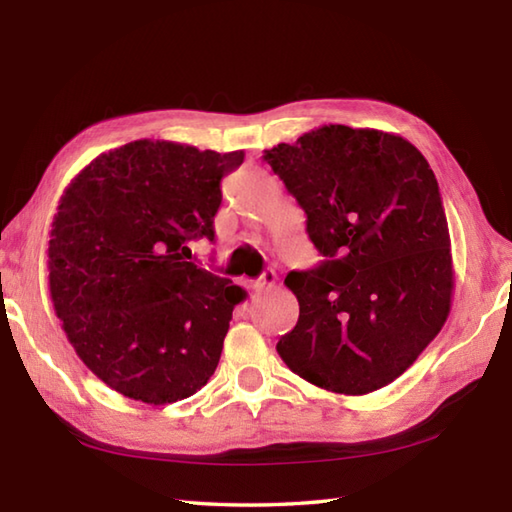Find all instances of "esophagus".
Returning <instances> with one entry per match:
<instances>
[{
  "instance_id": "1",
  "label": "esophagus",
  "mask_w": 512,
  "mask_h": 512,
  "mask_svg": "<svg viewBox=\"0 0 512 512\" xmlns=\"http://www.w3.org/2000/svg\"><path fill=\"white\" fill-rule=\"evenodd\" d=\"M275 279H277V273L273 268H266L262 275H259L255 281H253V288L255 290H262V288H268V286H273L275 284Z\"/></svg>"
}]
</instances>
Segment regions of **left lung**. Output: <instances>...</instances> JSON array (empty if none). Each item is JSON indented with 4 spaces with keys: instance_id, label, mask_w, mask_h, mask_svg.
Listing matches in <instances>:
<instances>
[{
    "instance_id": "left-lung-1",
    "label": "left lung",
    "mask_w": 512,
    "mask_h": 512,
    "mask_svg": "<svg viewBox=\"0 0 512 512\" xmlns=\"http://www.w3.org/2000/svg\"><path fill=\"white\" fill-rule=\"evenodd\" d=\"M306 213L323 262L292 270L295 330L277 352L334 394L389 385L442 330L453 295L449 224L438 180L409 140L323 125L264 151Z\"/></svg>"
}]
</instances>
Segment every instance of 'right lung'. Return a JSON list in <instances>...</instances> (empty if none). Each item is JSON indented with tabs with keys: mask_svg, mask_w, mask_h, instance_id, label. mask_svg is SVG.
<instances>
[{
	"mask_svg": "<svg viewBox=\"0 0 512 512\" xmlns=\"http://www.w3.org/2000/svg\"><path fill=\"white\" fill-rule=\"evenodd\" d=\"M244 151L134 140L101 154L65 189L48 248L50 297L81 361L147 405L193 396L220 363L246 290L184 262L215 239L220 182Z\"/></svg>",
	"mask_w": 512,
	"mask_h": 512,
	"instance_id": "1",
	"label": "right lung"
}]
</instances>
